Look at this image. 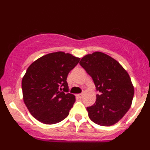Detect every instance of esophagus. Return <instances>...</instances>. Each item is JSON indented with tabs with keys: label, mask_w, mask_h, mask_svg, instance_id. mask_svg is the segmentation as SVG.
Here are the masks:
<instances>
[{
	"label": "esophagus",
	"mask_w": 150,
	"mask_h": 150,
	"mask_svg": "<svg viewBox=\"0 0 150 150\" xmlns=\"http://www.w3.org/2000/svg\"><path fill=\"white\" fill-rule=\"evenodd\" d=\"M76 97L79 98H81L82 97H83V94H77V95H76Z\"/></svg>",
	"instance_id": "esophagus-1"
}]
</instances>
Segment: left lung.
<instances>
[{"instance_id":"1","label":"left lung","mask_w":150,"mask_h":150,"mask_svg":"<svg viewBox=\"0 0 150 150\" xmlns=\"http://www.w3.org/2000/svg\"><path fill=\"white\" fill-rule=\"evenodd\" d=\"M79 64L100 92L95 104L87 107L88 117L102 126L116 124L132 104L134 88L129 74L116 59L100 52L85 55Z\"/></svg>"}]
</instances>
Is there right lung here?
Returning a JSON list of instances; mask_svg holds the SVG:
<instances>
[{"instance_id": "1", "label": "right lung", "mask_w": 150, "mask_h": 150, "mask_svg": "<svg viewBox=\"0 0 150 150\" xmlns=\"http://www.w3.org/2000/svg\"><path fill=\"white\" fill-rule=\"evenodd\" d=\"M79 59L70 53L56 52L40 57L29 66L22 78V95L36 120L52 125L68 116L76 99L68 93L67 77Z\"/></svg>"}]
</instances>
